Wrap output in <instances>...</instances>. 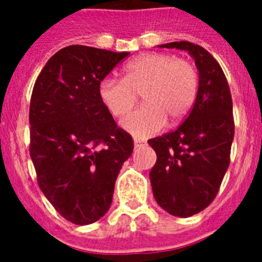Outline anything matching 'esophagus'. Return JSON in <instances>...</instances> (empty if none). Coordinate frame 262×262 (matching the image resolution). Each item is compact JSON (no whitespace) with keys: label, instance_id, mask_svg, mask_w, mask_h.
Returning <instances> with one entry per match:
<instances>
[{"label":"esophagus","instance_id":"esophagus-1","mask_svg":"<svg viewBox=\"0 0 262 262\" xmlns=\"http://www.w3.org/2000/svg\"><path fill=\"white\" fill-rule=\"evenodd\" d=\"M134 145H135V148L143 147V145H145V142H143L140 139H134Z\"/></svg>","mask_w":262,"mask_h":262}]
</instances>
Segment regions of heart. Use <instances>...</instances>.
I'll return each instance as SVG.
<instances>
[{
	"label": "heart",
	"mask_w": 262,
	"mask_h": 262,
	"mask_svg": "<svg viewBox=\"0 0 262 262\" xmlns=\"http://www.w3.org/2000/svg\"><path fill=\"white\" fill-rule=\"evenodd\" d=\"M198 90V73L190 61L169 53H144L128 61L123 78L108 77L98 86L99 98L117 118L135 105L136 92L144 101L122 122L127 133L144 139L164 128L166 118L178 120L190 110Z\"/></svg>",
	"instance_id": "obj_1"
}]
</instances>
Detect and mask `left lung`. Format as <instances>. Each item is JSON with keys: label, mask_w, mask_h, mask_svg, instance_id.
<instances>
[{"label": "left lung", "mask_w": 262, "mask_h": 262, "mask_svg": "<svg viewBox=\"0 0 262 262\" xmlns=\"http://www.w3.org/2000/svg\"><path fill=\"white\" fill-rule=\"evenodd\" d=\"M159 47L187 51L200 75L195 102L184 123L148 140L157 155L149 173L155 200L169 214L187 217L214 201L230 165L232 98L223 69L209 51L190 41Z\"/></svg>", "instance_id": "1"}]
</instances>
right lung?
I'll return each instance as SVG.
<instances>
[{
  "label": "right lung",
  "instance_id": "1",
  "mask_svg": "<svg viewBox=\"0 0 262 262\" xmlns=\"http://www.w3.org/2000/svg\"><path fill=\"white\" fill-rule=\"evenodd\" d=\"M129 52L68 46L41 69L30 101V156L40 190L62 217L85 226L110 209L117 177L134 149L98 94Z\"/></svg>",
  "mask_w": 262,
  "mask_h": 262
}]
</instances>
